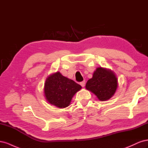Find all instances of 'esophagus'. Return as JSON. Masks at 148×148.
<instances>
[{
    "label": "esophagus",
    "mask_w": 148,
    "mask_h": 148,
    "mask_svg": "<svg viewBox=\"0 0 148 148\" xmlns=\"http://www.w3.org/2000/svg\"><path fill=\"white\" fill-rule=\"evenodd\" d=\"M80 85H81L82 87H84V85H85V81H83V82L80 83Z\"/></svg>",
    "instance_id": "34e87169"
}]
</instances>
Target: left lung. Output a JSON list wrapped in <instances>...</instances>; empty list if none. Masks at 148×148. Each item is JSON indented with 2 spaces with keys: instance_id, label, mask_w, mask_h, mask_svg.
Wrapping results in <instances>:
<instances>
[{
  "instance_id": "obj_1",
  "label": "left lung",
  "mask_w": 148,
  "mask_h": 148,
  "mask_svg": "<svg viewBox=\"0 0 148 148\" xmlns=\"http://www.w3.org/2000/svg\"><path fill=\"white\" fill-rule=\"evenodd\" d=\"M117 86V78L113 71L99 67L94 72L92 78L87 82L86 88L104 101L114 96Z\"/></svg>"
}]
</instances>
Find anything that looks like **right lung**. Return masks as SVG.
Segmentation results:
<instances>
[{
	"mask_svg": "<svg viewBox=\"0 0 148 148\" xmlns=\"http://www.w3.org/2000/svg\"><path fill=\"white\" fill-rule=\"evenodd\" d=\"M82 86L57 71L46 79L44 84V95L50 104L59 108L68 107L75 94Z\"/></svg>",
	"mask_w": 148,
	"mask_h": 148,
	"instance_id": "add662e5",
	"label": "right lung"
}]
</instances>
